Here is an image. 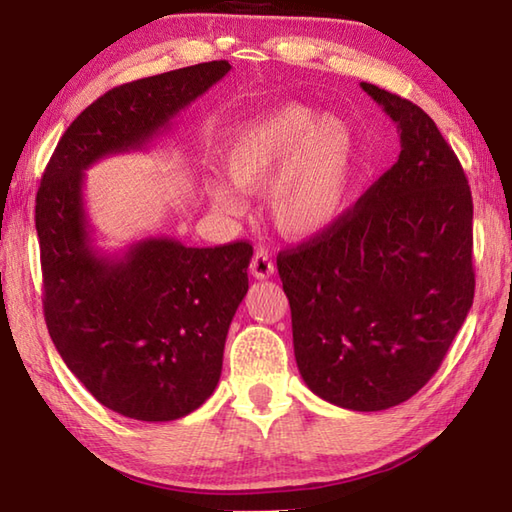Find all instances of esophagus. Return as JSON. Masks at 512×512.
<instances>
[{"label": "esophagus", "mask_w": 512, "mask_h": 512, "mask_svg": "<svg viewBox=\"0 0 512 512\" xmlns=\"http://www.w3.org/2000/svg\"><path fill=\"white\" fill-rule=\"evenodd\" d=\"M250 275L255 279H268L275 275L273 259H270V255L264 253V250H257L253 259H250Z\"/></svg>", "instance_id": "1"}]
</instances>
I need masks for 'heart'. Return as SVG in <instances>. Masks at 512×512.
Returning a JSON list of instances; mask_svg holds the SVG:
<instances>
[{
  "instance_id": "heart-1",
  "label": "heart",
  "mask_w": 512,
  "mask_h": 512,
  "mask_svg": "<svg viewBox=\"0 0 512 512\" xmlns=\"http://www.w3.org/2000/svg\"><path fill=\"white\" fill-rule=\"evenodd\" d=\"M217 162L233 184L220 178L204 182L215 209L239 213V191L268 187V215L277 231L308 239L330 228L350 204L358 140L341 116L281 103L239 123L217 149Z\"/></svg>"
}]
</instances>
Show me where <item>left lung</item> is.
I'll return each mask as SVG.
<instances>
[{
  "instance_id": "1",
  "label": "left lung",
  "mask_w": 512,
  "mask_h": 512,
  "mask_svg": "<svg viewBox=\"0 0 512 512\" xmlns=\"http://www.w3.org/2000/svg\"><path fill=\"white\" fill-rule=\"evenodd\" d=\"M361 88L400 134L354 209L277 257L301 378L336 407L380 411L429 383L473 306V200L427 112Z\"/></svg>"
}]
</instances>
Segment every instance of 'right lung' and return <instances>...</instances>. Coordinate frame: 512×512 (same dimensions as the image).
Returning <instances> with one entry per match:
<instances>
[{
    "label": "right lung",
    "mask_w": 512,
    "mask_h": 512,
    "mask_svg": "<svg viewBox=\"0 0 512 512\" xmlns=\"http://www.w3.org/2000/svg\"><path fill=\"white\" fill-rule=\"evenodd\" d=\"M228 70V61H209L105 92L65 129L37 191L50 339L83 387L125 418L178 420L213 394L253 246L147 237L105 255L92 244L85 169L145 149Z\"/></svg>",
    "instance_id": "obj_1"
}]
</instances>
